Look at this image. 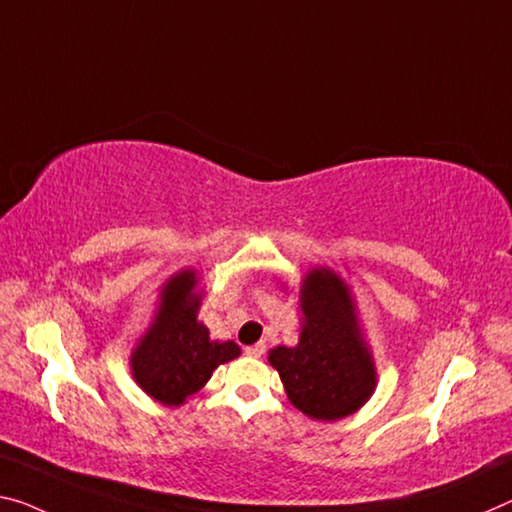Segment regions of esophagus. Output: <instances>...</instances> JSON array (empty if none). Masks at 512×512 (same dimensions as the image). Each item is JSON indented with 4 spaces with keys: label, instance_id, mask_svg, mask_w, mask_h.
Instances as JSON below:
<instances>
[{
    "label": "esophagus",
    "instance_id": "1",
    "mask_svg": "<svg viewBox=\"0 0 512 512\" xmlns=\"http://www.w3.org/2000/svg\"><path fill=\"white\" fill-rule=\"evenodd\" d=\"M264 351H266V344L259 342V344H255V346H248V348H246V355H250V358H262Z\"/></svg>",
    "mask_w": 512,
    "mask_h": 512
}]
</instances>
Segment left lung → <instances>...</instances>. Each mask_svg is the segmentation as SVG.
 <instances>
[{"label": "left lung", "mask_w": 512, "mask_h": 512, "mask_svg": "<svg viewBox=\"0 0 512 512\" xmlns=\"http://www.w3.org/2000/svg\"><path fill=\"white\" fill-rule=\"evenodd\" d=\"M298 346H275L289 401L310 419L337 421L360 410L376 389V367L364 342L346 282L330 269H312L300 285Z\"/></svg>", "instance_id": "1"}]
</instances>
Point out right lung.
<instances>
[{
    "instance_id": "add662e5",
    "label": "right lung",
    "mask_w": 512,
    "mask_h": 512,
    "mask_svg": "<svg viewBox=\"0 0 512 512\" xmlns=\"http://www.w3.org/2000/svg\"><path fill=\"white\" fill-rule=\"evenodd\" d=\"M196 271L184 269L161 289L159 310L132 351V376L145 394L164 405H182L200 392L218 364L239 358L234 342H214L198 321L202 294Z\"/></svg>"
}]
</instances>
